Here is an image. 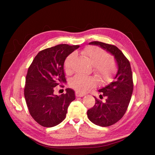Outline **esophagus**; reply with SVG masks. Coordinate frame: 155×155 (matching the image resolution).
<instances>
[{"label":"esophagus","instance_id":"34e87169","mask_svg":"<svg viewBox=\"0 0 155 155\" xmlns=\"http://www.w3.org/2000/svg\"><path fill=\"white\" fill-rule=\"evenodd\" d=\"M75 94H76V97H83V96H85V94H81V93L79 92L78 91H76V92H75Z\"/></svg>","mask_w":155,"mask_h":155}]
</instances>
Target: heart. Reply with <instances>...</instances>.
<instances>
[{"label":"heart","instance_id":"obj_1","mask_svg":"<svg viewBox=\"0 0 155 155\" xmlns=\"http://www.w3.org/2000/svg\"><path fill=\"white\" fill-rule=\"evenodd\" d=\"M81 54L88 59L92 64V72L96 75L98 81L101 84L109 82L114 76L118 64L114 58L107 55V52L99 46H91L83 49ZM75 54H69L64 62L65 74L72 72L73 62ZM97 85L96 79L91 76L76 75L69 81L70 87L79 92H87L94 88Z\"/></svg>","mask_w":155,"mask_h":155}]
</instances>
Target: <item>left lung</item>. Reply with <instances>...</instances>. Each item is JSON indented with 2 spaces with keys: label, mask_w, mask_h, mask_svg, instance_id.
<instances>
[{
  "label": "left lung",
  "mask_w": 155,
  "mask_h": 155,
  "mask_svg": "<svg viewBox=\"0 0 155 155\" xmlns=\"http://www.w3.org/2000/svg\"><path fill=\"white\" fill-rule=\"evenodd\" d=\"M100 46L114 55L118 66L115 79L110 85L99 90L101 100L95 98V105L87 111L88 119L101 127H109L121 119L127 109L133 91L132 70L129 61L118 47L102 42L89 43ZM104 98L105 100L103 101Z\"/></svg>",
  "instance_id": "left-lung-1"
}]
</instances>
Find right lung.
I'll return each mask as SVG.
<instances>
[{"instance_id": "right-lung-1", "label": "right lung", "mask_w": 155, "mask_h": 155, "mask_svg": "<svg viewBox=\"0 0 155 155\" xmlns=\"http://www.w3.org/2000/svg\"><path fill=\"white\" fill-rule=\"evenodd\" d=\"M79 46L59 45L40 51L28 70L24 94L30 115L45 127L59 124L66 118L69 105L75 100L70 88L66 94H54L55 87L66 82L65 59Z\"/></svg>"}]
</instances>
